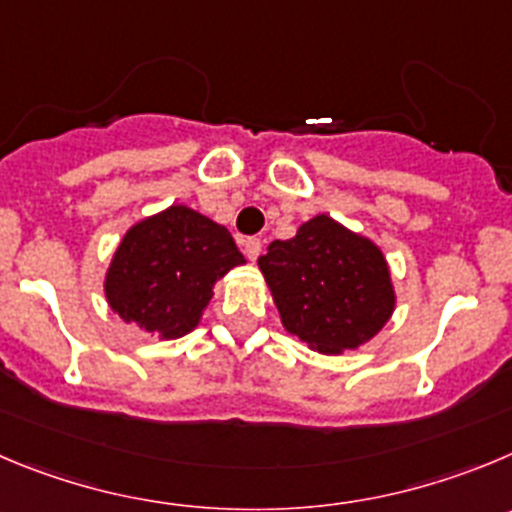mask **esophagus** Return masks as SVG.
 Returning <instances> with one entry per match:
<instances>
[{"label": "esophagus", "mask_w": 512, "mask_h": 512, "mask_svg": "<svg viewBox=\"0 0 512 512\" xmlns=\"http://www.w3.org/2000/svg\"><path fill=\"white\" fill-rule=\"evenodd\" d=\"M242 250H245L247 260H257L262 252V242L257 240V237H247V240L242 242Z\"/></svg>", "instance_id": "obj_1"}]
</instances>
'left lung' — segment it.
<instances>
[{
	"instance_id": "obj_1",
	"label": "left lung",
	"mask_w": 512,
	"mask_h": 512,
	"mask_svg": "<svg viewBox=\"0 0 512 512\" xmlns=\"http://www.w3.org/2000/svg\"><path fill=\"white\" fill-rule=\"evenodd\" d=\"M257 265L285 331L315 351L336 356L364 346L394 313L384 252L328 214L300 224L290 240L270 242Z\"/></svg>"
}]
</instances>
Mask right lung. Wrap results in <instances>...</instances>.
Listing matches in <instances>:
<instances>
[{
    "mask_svg": "<svg viewBox=\"0 0 512 512\" xmlns=\"http://www.w3.org/2000/svg\"><path fill=\"white\" fill-rule=\"evenodd\" d=\"M242 262L227 227L171 204L123 234L105 272V300L121 321L171 341L199 326L214 283Z\"/></svg>",
    "mask_w": 512,
    "mask_h": 512,
    "instance_id": "right-lung-1",
    "label": "right lung"
}]
</instances>
